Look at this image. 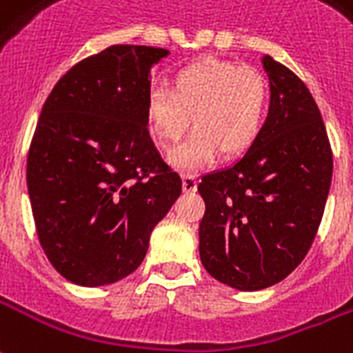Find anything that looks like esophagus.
<instances>
[{
    "label": "esophagus",
    "mask_w": 353,
    "mask_h": 353,
    "mask_svg": "<svg viewBox=\"0 0 353 353\" xmlns=\"http://www.w3.org/2000/svg\"><path fill=\"white\" fill-rule=\"evenodd\" d=\"M196 177L194 176H190V174H185L183 176V190L185 192H194L196 190Z\"/></svg>",
    "instance_id": "esophagus-1"
}]
</instances>
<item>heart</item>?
Wrapping results in <instances>:
<instances>
[{
  "label": "heart",
  "instance_id": "obj_1",
  "mask_svg": "<svg viewBox=\"0 0 353 353\" xmlns=\"http://www.w3.org/2000/svg\"><path fill=\"white\" fill-rule=\"evenodd\" d=\"M270 106V83L262 72L232 61L202 59L177 70L172 88H155L145 99V119L161 145L176 143L190 127L194 132L170 151V164L194 172L221 153L234 159L262 132Z\"/></svg>",
  "mask_w": 353,
  "mask_h": 353
}]
</instances>
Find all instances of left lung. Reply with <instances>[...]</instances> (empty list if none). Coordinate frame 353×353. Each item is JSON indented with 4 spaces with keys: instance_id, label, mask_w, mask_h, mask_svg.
I'll return each instance as SVG.
<instances>
[{
    "instance_id": "left-lung-1",
    "label": "left lung",
    "mask_w": 353,
    "mask_h": 353,
    "mask_svg": "<svg viewBox=\"0 0 353 353\" xmlns=\"http://www.w3.org/2000/svg\"><path fill=\"white\" fill-rule=\"evenodd\" d=\"M270 114L256 142L228 168L202 176L200 260L219 283L270 288L296 270L314 241L333 176V155L307 85L262 57Z\"/></svg>"
}]
</instances>
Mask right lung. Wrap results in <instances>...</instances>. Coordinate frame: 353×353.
Masks as SVG:
<instances>
[{
    "instance_id": "add662e5",
    "label": "right lung",
    "mask_w": 353,
    "mask_h": 353,
    "mask_svg": "<svg viewBox=\"0 0 353 353\" xmlns=\"http://www.w3.org/2000/svg\"><path fill=\"white\" fill-rule=\"evenodd\" d=\"M164 48L116 44L77 63L46 99L28 155L41 247L78 286L130 275L181 194L145 119L150 70Z\"/></svg>"
}]
</instances>
